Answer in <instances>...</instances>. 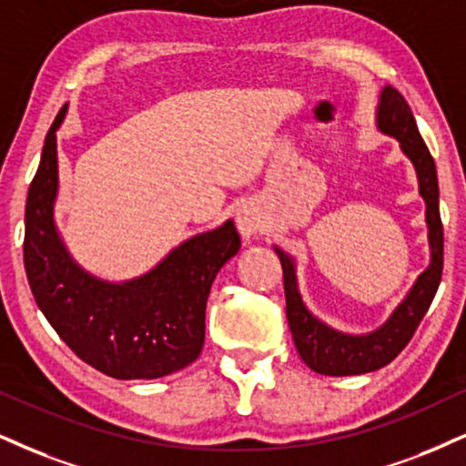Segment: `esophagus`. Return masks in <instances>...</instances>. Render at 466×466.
<instances>
[{"label": "esophagus", "instance_id": "34e87169", "mask_svg": "<svg viewBox=\"0 0 466 466\" xmlns=\"http://www.w3.org/2000/svg\"><path fill=\"white\" fill-rule=\"evenodd\" d=\"M238 228L246 239L257 238V233L263 228V218L259 214V209L252 205H244L242 209L238 211Z\"/></svg>", "mask_w": 466, "mask_h": 466}]
</instances>
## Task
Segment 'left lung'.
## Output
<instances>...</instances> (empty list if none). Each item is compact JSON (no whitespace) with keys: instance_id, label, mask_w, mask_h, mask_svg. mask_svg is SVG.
Instances as JSON below:
<instances>
[{"instance_id":"left-lung-1","label":"left lung","mask_w":466,"mask_h":466,"mask_svg":"<svg viewBox=\"0 0 466 466\" xmlns=\"http://www.w3.org/2000/svg\"><path fill=\"white\" fill-rule=\"evenodd\" d=\"M376 129L384 136L395 137L400 151L409 157L415 168L419 197L426 203L430 263L382 326L356 335V332L339 330L309 311L298 287L296 257L274 244L280 266H283L287 321H289L296 350L307 367L324 376H360V373L376 371L391 363L395 356L409 346L419 321L428 313L439 289L441 274H443V222H441L439 211L436 166L419 134L409 103L393 86H384L378 96Z\"/></svg>"}]
</instances>
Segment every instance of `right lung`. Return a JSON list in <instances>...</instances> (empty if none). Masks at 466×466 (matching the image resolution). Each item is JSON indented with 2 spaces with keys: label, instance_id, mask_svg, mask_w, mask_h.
<instances>
[{
  "label": "right lung",
  "instance_id": "right-lung-1",
  "mask_svg": "<svg viewBox=\"0 0 466 466\" xmlns=\"http://www.w3.org/2000/svg\"><path fill=\"white\" fill-rule=\"evenodd\" d=\"M57 112L25 203L27 283L38 309L84 363L118 380H153L198 359L205 341V309L216 274L242 248L235 222L192 235L148 272L106 280L84 269L68 252L56 224Z\"/></svg>",
  "mask_w": 466,
  "mask_h": 466
}]
</instances>
